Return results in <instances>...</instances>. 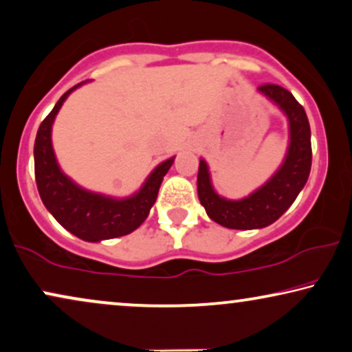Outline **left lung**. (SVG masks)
Segmentation results:
<instances>
[{"label":"left lung","instance_id":"left-lung-1","mask_svg":"<svg viewBox=\"0 0 352 352\" xmlns=\"http://www.w3.org/2000/svg\"><path fill=\"white\" fill-rule=\"evenodd\" d=\"M258 92L273 100L289 120V148L276 175L249 197L226 200L210 184L207 163L200 160L199 165L197 192L200 204L213 221L231 230H255L275 223L302 190L312 166L310 126L302 104L289 90L276 84L260 85Z\"/></svg>","mask_w":352,"mask_h":352}]
</instances>
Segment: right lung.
I'll list each match as a JSON object with an SVG mask.
<instances>
[{"mask_svg":"<svg viewBox=\"0 0 352 352\" xmlns=\"http://www.w3.org/2000/svg\"><path fill=\"white\" fill-rule=\"evenodd\" d=\"M80 84L72 87L58 100L38 127L34 147L35 181L43 205L56 218L59 225L80 239L98 243L102 239L129 234L142 225L157 200L163 176L171 168L175 158L166 160L155 168L142 189L129 199H109L76 186L69 177L63 175L54 158L52 124L67 95Z\"/></svg>","mask_w":352,"mask_h":352,"instance_id":"right-lung-1","label":"right lung"}]
</instances>
